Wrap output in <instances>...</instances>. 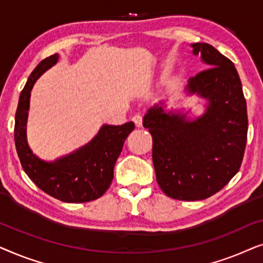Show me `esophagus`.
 <instances>
[{
    "label": "esophagus",
    "mask_w": 263,
    "mask_h": 263,
    "mask_svg": "<svg viewBox=\"0 0 263 263\" xmlns=\"http://www.w3.org/2000/svg\"><path fill=\"white\" fill-rule=\"evenodd\" d=\"M133 122H134L135 125L138 128L142 127V116H141V115H135V116H133Z\"/></svg>",
    "instance_id": "1"
}]
</instances>
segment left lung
Wrapping results in <instances>:
<instances>
[{"label":"left lung","instance_id":"left-lung-1","mask_svg":"<svg viewBox=\"0 0 263 263\" xmlns=\"http://www.w3.org/2000/svg\"><path fill=\"white\" fill-rule=\"evenodd\" d=\"M193 48L208 68L189 79L188 89L210 100L206 114L185 122L153 107L143 117L158 184L182 201L204 200L224 188L239 171L248 135L247 102L233 63L207 43Z\"/></svg>","mask_w":263,"mask_h":263}]
</instances>
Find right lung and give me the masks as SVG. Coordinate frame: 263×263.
<instances>
[{
	"label": "right lung",
	"mask_w": 263,
	"mask_h": 263,
	"mask_svg": "<svg viewBox=\"0 0 263 263\" xmlns=\"http://www.w3.org/2000/svg\"><path fill=\"white\" fill-rule=\"evenodd\" d=\"M59 55L46 57L34 70L20 93L15 114L14 140L21 166L32 182L55 199L69 203H82L99 199L109 189L114 166L123 143L134 130L133 122L122 125H104L91 142L53 163L35 157L26 141L27 111L31 89L46 69L57 62Z\"/></svg>",
	"instance_id": "add662e5"
}]
</instances>
